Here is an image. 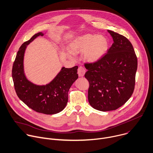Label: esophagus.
I'll list each match as a JSON object with an SVG mask.
<instances>
[{
	"instance_id": "obj_1",
	"label": "esophagus",
	"mask_w": 153,
	"mask_h": 153,
	"mask_svg": "<svg viewBox=\"0 0 153 153\" xmlns=\"http://www.w3.org/2000/svg\"><path fill=\"white\" fill-rule=\"evenodd\" d=\"M85 73V70L83 67L80 66V67L78 68V74L79 76H81V77L83 76L84 75Z\"/></svg>"
}]
</instances>
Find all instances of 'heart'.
I'll list each match as a JSON object with an SVG mask.
<instances>
[{
	"instance_id": "1",
	"label": "heart",
	"mask_w": 153,
	"mask_h": 153,
	"mask_svg": "<svg viewBox=\"0 0 153 153\" xmlns=\"http://www.w3.org/2000/svg\"><path fill=\"white\" fill-rule=\"evenodd\" d=\"M108 49L107 39L97 34H87L78 37L71 42L70 51L68 55L70 57L74 54L83 53L84 59L89 63H95L102 59Z\"/></svg>"
}]
</instances>
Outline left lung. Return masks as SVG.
I'll use <instances>...</instances> for the list:
<instances>
[{"label": "left lung", "instance_id": "obj_1", "mask_svg": "<svg viewBox=\"0 0 153 153\" xmlns=\"http://www.w3.org/2000/svg\"><path fill=\"white\" fill-rule=\"evenodd\" d=\"M113 43L104 56L85 63L89 82L88 100L94 108L107 111L123 105L131 97L135 85L137 59L131 42L124 36L107 30Z\"/></svg>", "mask_w": 153, "mask_h": 153}]
</instances>
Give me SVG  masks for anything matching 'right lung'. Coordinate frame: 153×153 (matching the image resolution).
I'll return each instance as SVG.
<instances>
[{
    "instance_id": "add662e5",
    "label": "right lung",
    "mask_w": 153,
    "mask_h": 153,
    "mask_svg": "<svg viewBox=\"0 0 153 153\" xmlns=\"http://www.w3.org/2000/svg\"><path fill=\"white\" fill-rule=\"evenodd\" d=\"M43 33L34 35L20 47L12 69V77L16 92L27 107L46 114H53L62 111L68 101V91L72 84L78 78V66L62 68V70L49 84L36 85L29 81L24 73L23 58L27 45Z\"/></svg>"
}]
</instances>
